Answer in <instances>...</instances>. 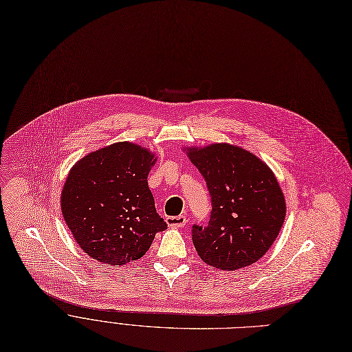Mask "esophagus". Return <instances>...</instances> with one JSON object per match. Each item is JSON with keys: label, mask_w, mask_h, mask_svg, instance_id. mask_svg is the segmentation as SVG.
I'll return each mask as SVG.
<instances>
[{"label": "esophagus", "mask_w": 352, "mask_h": 352, "mask_svg": "<svg viewBox=\"0 0 352 352\" xmlns=\"http://www.w3.org/2000/svg\"><path fill=\"white\" fill-rule=\"evenodd\" d=\"M166 224H168V227H173V228H179V227H184L187 224V218L184 215H177V217H166Z\"/></svg>", "instance_id": "1"}]
</instances>
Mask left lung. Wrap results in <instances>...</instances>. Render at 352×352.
<instances>
[{
    "label": "left lung",
    "mask_w": 352,
    "mask_h": 352,
    "mask_svg": "<svg viewBox=\"0 0 352 352\" xmlns=\"http://www.w3.org/2000/svg\"><path fill=\"white\" fill-rule=\"evenodd\" d=\"M211 197L206 227L192 226V243L206 264L234 271L270 250L285 219V198L260 158L230 144L188 150Z\"/></svg>",
    "instance_id": "8db88e82"
}]
</instances>
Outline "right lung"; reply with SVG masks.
I'll return each instance as SVG.
<instances>
[{"label":"right lung","mask_w":352,"mask_h":352,"mask_svg":"<svg viewBox=\"0 0 352 352\" xmlns=\"http://www.w3.org/2000/svg\"><path fill=\"white\" fill-rule=\"evenodd\" d=\"M155 161L137 144L117 142L71 168L61 194L63 215L94 260L109 265L140 260L166 228L146 181Z\"/></svg>","instance_id":"1"}]
</instances>
